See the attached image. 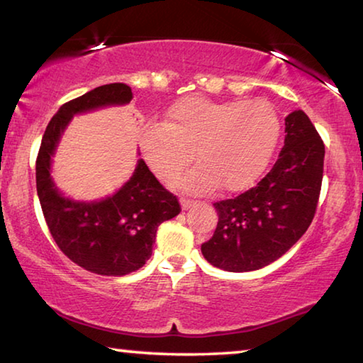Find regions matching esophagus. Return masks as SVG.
I'll list each match as a JSON object with an SVG mask.
<instances>
[{"mask_svg": "<svg viewBox=\"0 0 363 363\" xmlns=\"http://www.w3.org/2000/svg\"><path fill=\"white\" fill-rule=\"evenodd\" d=\"M196 203H199V201L192 200V199H186V196H182V199H181L182 210H189V208H194Z\"/></svg>", "mask_w": 363, "mask_h": 363, "instance_id": "1", "label": "esophagus"}]
</instances>
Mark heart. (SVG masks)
Segmentation results:
<instances>
[{"label": "heart", "mask_w": 363, "mask_h": 363, "mask_svg": "<svg viewBox=\"0 0 363 363\" xmlns=\"http://www.w3.org/2000/svg\"><path fill=\"white\" fill-rule=\"evenodd\" d=\"M281 120L272 104L184 97L162 125L140 133V152L160 181L171 184L195 158L199 164L177 182L189 192H238L257 181L277 149ZM194 153L192 154L191 152Z\"/></svg>", "instance_id": "1"}]
</instances>
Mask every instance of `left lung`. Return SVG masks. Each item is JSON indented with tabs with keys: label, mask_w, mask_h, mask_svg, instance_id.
Returning a JSON list of instances; mask_svg holds the SVG:
<instances>
[{
	"label": "left lung",
	"mask_w": 363,
	"mask_h": 363,
	"mask_svg": "<svg viewBox=\"0 0 363 363\" xmlns=\"http://www.w3.org/2000/svg\"><path fill=\"white\" fill-rule=\"evenodd\" d=\"M285 144L272 169L247 192L213 203L218 227L201 245L205 259L229 272L257 270L304 235L317 210L325 145L303 110L285 118Z\"/></svg>",
	"instance_id": "8db88e82"
}]
</instances>
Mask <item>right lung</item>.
Wrapping results in <instances>:
<instances>
[{"label": "right lung", "instance_id": "1", "mask_svg": "<svg viewBox=\"0 0 363 363\" xmlns=\"http://www.w3.org/2000/svg\"><path fill=\"white\" fill-rule=\"evenodd\" d=\"M125 83L104 84L65 102L48 123L36 157V192L48 229L70 261L93 274L118 277L140 269L152 256L158 225L181 213L177 196L164 189L143 158L131 179L101 201H73L51 179V157L75 113L131 102Z\"/></svg>", "mask_w": 363, "mask_h": 363}]
</instances>
